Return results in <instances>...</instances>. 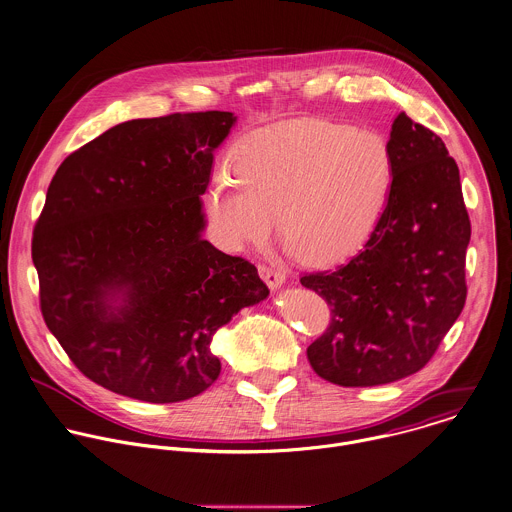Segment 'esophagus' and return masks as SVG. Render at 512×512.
<instances>
[{
  "label": "esophagus",
  "instance_id": "1",
  "mask_svg": "<svg viewBox=\"0 0 512 512\" xmlns=\"http://www.w3.org/2000/svg\"><path fill=\"white\" fill-rule=\"evenodd\" d=\"M259 275L263 277V281L271 289H277L285 283V273L281 269H275V267H269V265H259Z\"/></svg>",
  "mask_w": 512,
  "mask_h": 512
}]
</instances>
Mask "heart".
I'll return each instance as SVG.
<instances>
[{"label":"heart","instance_id":"1","mask_svg":"<svg viewBox=\"0 0 512 512\" xmlns=\"http://www.w3.org/2000/svg\"><path fill=\"white\" fill-rule=\"evenodd\" d=\"M219 171L205 211L227 251L259 249L279 227L311 265L361 251L379 229L397 179L391 141L373 127L295 119L241 137Z\"/></svg>","mask_w":512,"mask_h":512}]
</instances>
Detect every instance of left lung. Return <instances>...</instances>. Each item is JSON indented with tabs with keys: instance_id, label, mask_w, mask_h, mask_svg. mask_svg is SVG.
Instances as JSON below:
<instances>
[{
	"instance_id": "1",
	"label": "left lung",
	"mask_w": 512,
	"mask_h": 512,
	"mask_svg": "<svg viewBox=\"0 0 512 512\" xmlns=\"http://www.w3.org/2000/svg\"><path fill=\"white\" fill-rule=\"evenodd\" d=\"M389 141L397 179L379 229L349 263L301 277L331 307L307 359L341 387H375L421 371L467 301L471 219L457 161L407 113L393 121Z\"/></svg>"
}]
</instances>
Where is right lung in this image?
Segmentation results:
<instances>
[{"instance_id":"add662e5","label":"right lung","mask_w":512,"mask_h":512,"mask_svg":"<svg viewBox=\"0 0 512 512\" xmlns=\"http://www.w3.org/2000/svg\"><path fill=\"white\" fill-rule=\"evenodd\" d=\"M233 123L229 111L119 123L67 155L47 187L31 239L39 309L103 389L197 397L221 373L215 331L269 295L253 263L201 237L199 197Z\"/></svg>"}]
</instances>
